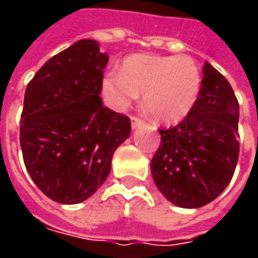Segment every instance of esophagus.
Segmentation results:
<instances>
[{"label": "esophagus", "mask_w": 258, "mask_h": 258, "mask_svg": "<svg viewBox=\"0 0 258 258\" xmlns=\"http://www.w3.org/2000/svg\"><path fill=\"white\" fill-rule=\"evenodd\" d=\"M131 120H132V127H134V129H136V127H139L141 124L145 123L144 119H141V117H138V116H132Z\"/></svg>", "instance_id": "esophagus-1"}]
</instances>
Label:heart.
<instances>
[{
	"label": "heart",
	"mask_w": 258,
	"mask_h": 258,
	"mask_svg": "<svg viewBox=\"0 0 258 258\" xmlns=\"http://www.w3.org/2000/svg\"><path fill=\"white\" fill-rule=\"evenodd\" d=\"M203 75L189 55L132 54L120 72L106 73L102 92L107 103L124 110L144 93L146 110L161 123H176L192 110Z\"/></svg>",
	"instance_id": "1"
}]
</instances>
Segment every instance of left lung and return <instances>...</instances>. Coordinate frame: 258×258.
Here are the masks:
<instances>
[{"label":"left lung","mask_w":258,"mask_h":258,"mask_svg":"<svg viewBox=\"0 0 258 258\" xmlns=\"http://www.w3.org/2000/svg\"><path fill=\"white\" fill-rule=\"evenodd\" d=\"M192 110L176 126L159 129L151 172L166 200L182 208L214 201L233 178L238 154L240 106L228 80L210 63Z\"/></svg>","instance_id":"left-lung-1"}]
</instances>
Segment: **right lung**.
I'll return each instance as SVG.
<instances>
[{"mask_svg": "<svg viewBox=\"0 0 258 258\" xmlns=\"http://www.w3.org/2000/svg\"><path fill=\"white\" fill-rule=\"evenodd\" d=\"M109 57L80 40L51 57L27 85L20 144L31 179L53 201L79 204L110 172L131 119L102 104Z\"/></svg>", "mask_w": 258, "mask_h": 258, "instance_id": "1", "label": "right lung"}]
</instances>
